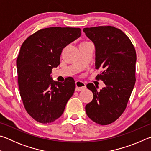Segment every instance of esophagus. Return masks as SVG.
Wrapping results in <instances>:
<instances>
[{
	"mask_svg": "<svg viewBox=\"0 0 151 151\" xmlns=\"http://www.w3.org/2000/svg\"><path fill=\"white\" fill-rule=\"evenodd\" d=\"M85 88H86V85L85 83H83V81H76V91L85 90Z\"/></svg>",
	"mask_w": 151,
	"mask_h": 151,
	"instance_id": "esophagus-1",
	"label": "esophagus"
}]
</instances>
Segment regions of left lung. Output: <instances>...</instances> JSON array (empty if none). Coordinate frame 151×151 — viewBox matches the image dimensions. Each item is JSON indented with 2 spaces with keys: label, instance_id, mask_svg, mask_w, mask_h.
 I'll use <instances>...</instances> for the list:
<instances>
[{
  "label": "left lung",
  "instance_id": "8db88e82",
  "mask_svg": "<svg viewBox=\"0 0 151 151\" xmlns=\"http://www.w3.org/2000/svg\"><path fill=\"white\" fill-rule=\"evenodd\" d=\"M83 32L95 47V68L103 69L96 78L106 85L100 91L93 83L86 85L93 99L86 105V113L97 124H109L124 111L133 90L136 51L129 38L114 27L85 28Z\"/></svg>",
  "mask_w": 151,
  "mask_h": 151
}]
</instances>
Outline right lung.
Here are the masks:
<instances>
[{
  "instance_id": "obj_1",
  "label": "right lung",
  "mask_w": 151,
  "mask_h": 151,
  "mask_svg": "<svg viewBox=\"0 0 151 151\" xmlns=\"http://www.w3.org/2000/svg\"><path fill=\"white\" fill-rule=\"evenodd\" d=\"M81 35L79 28L50 27L38 30L22 43L17 60L20 95L29 115L49 123L62 115L75 83L55 81L50 74L60 65L62 50Z\"/></svg>"
}]
</instances>
